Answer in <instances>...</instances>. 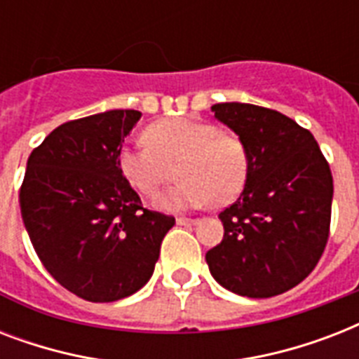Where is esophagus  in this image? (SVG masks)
<instances>
[{"instance_id":"obj_1","label":"esophagus","mask_w":359,"mask_h":359,"mask_svg":"<svg viewBox=\"0 0 359 359\" xmlns=\"http://www.w3.org/2000/svg\"><path fill=\"white\" fill-rule=\"evenodd\" d=\"M177 224L179 225H196L197 219L196 218H177Z\"/></svg>"}]
</instances>
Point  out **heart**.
I'll use <instances>...</instances> for the list:
<instances>
[{
    "label": "heart",
    "instance_id": "1",
    "mask_svg": "<svg viewBox=\"0 0 359 359\" xmlns=\"http://www.w3.org/2000/svg\"><path fill=\"white\" fill-rule=\"evenodd\" d=\"M141 137L147 147H123L117 168L145 197L158 196L179 175L180 182L158 201L160 207L180 210L207 203L225 207L244 190L250 154L236 134L219 132L208 121L173 117L149 124Z\"/></svg>",
    "mask_w": 359,
    "mask_h": 359
}]
</instances>
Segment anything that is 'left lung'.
<instances>
[{"mask_svg":"<svg viewBox=\"0 0 359 359\" xmlns=\"http://www.w3.org/2000/svg\"><path fill=\"white\" fill-rule=\"evenodd\" d=\"M216 119L248 147L244 191L219 212L224 240L207 251L222 287L270 298L302 283L328 244L334 179L309 130L276 109L214 104Z\"/></svg>","mask_w":359,"mask_h":359,"instance_id":"8db88e82","label":"left lung"}]
</instances>
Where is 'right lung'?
Here are the masks:
<instances>
[{
  "instance_id": "obj_1",
  "label": "right lung",
  "mask_w": 359,
  "mask_h": 359,
  "mask_svg": "<svg viewBox=\"0 0 359 359\" xmlns=\"http://www.w3.org/2000/svg\"><path fill=\"white\" fill-rule=\"evenodd\" d=\"M111 109L69 121L27 160L22 218L50 276L87 302H115L151 279L173 216L147 210L123 179L117 154L140 121Z\"/></svg>"
}]
</instances>
